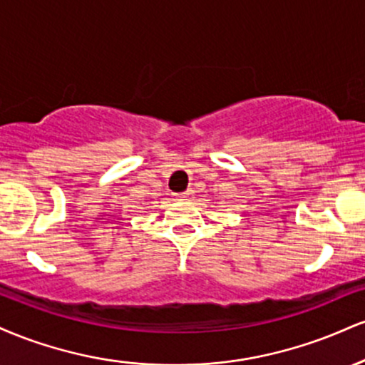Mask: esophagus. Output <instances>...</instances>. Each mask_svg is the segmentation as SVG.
Instances as JSON below:
<instances>
[{
  "label": "esophagus",
  "mask_w": 365,
  "mask_h": 365,
  "mask_svg": "<svg viewBox=\"0 0 365 365\" xmlns=\"http://www.w3.org/2000/svg\"><path fill=\"white\" fill-rule=\"evenodd\" d=\"M178 197L182 200H188V199H192V197H194V190H185V192H182V194H178Z\"/></svg>",
  "instance_id": "1"
}]
</instances>
